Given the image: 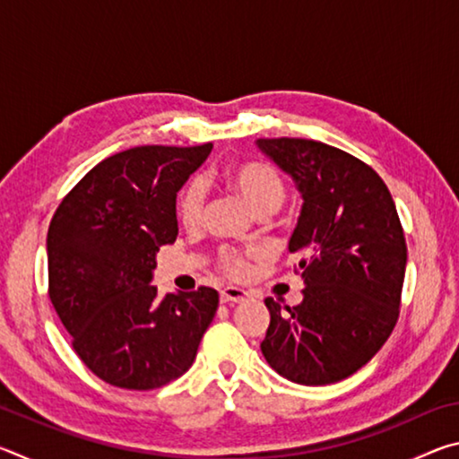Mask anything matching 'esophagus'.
<instances>
[{
    "instance_id": "esophagus-1",
    "label": "esophagus",
    "mask_w": 459,
    "mask_h": 459,
    "mask_svg": "<svg viewBox=\"0 0 459 459\" xmlns=\"http://www.w3.org/2000/svg\"><path fill=\"white\" fill-rule=\"evenodd\" d=\"M247 298L248 293L245 290H240V287H224V290H221L222 304H240V301H245Z\"/></svg>"
}]
</instances>
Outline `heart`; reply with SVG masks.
I'll list each match as a JSON object with an SVG mask.
<instances>
[{"mask_svg":"<svg viewBox=\"0 0 459 459\" xmlns=\"http://www.w3.org/2000/svg\"><path fill=\"white\" fill-rule=\"evenodd\" d=\"M224 180H227L230 188L243 198L245 204L251 208L255 214H273L285 202V186L281 182V178H279L273 168L261 164V161H247V164L230 166L227 172H224ZM204 186L198 180L190 182L182 190L180 200H178V219H180L186 229L198 227L202 214H204ZM221 263L222 269L232 277L245 275L248 269V261L245 255L235 251L222 253Z\"/></svg>","mask_w":459,"mask_h":459,"instance_id":"b5f03b06","label":"heart"}]
</instances>
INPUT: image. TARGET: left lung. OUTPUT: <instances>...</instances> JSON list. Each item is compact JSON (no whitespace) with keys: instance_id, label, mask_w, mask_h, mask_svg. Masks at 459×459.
Masks as SVG:
<instances>
[{"instance_id":"8db88e82","label":"left lung","mask_w":459,"mask_h":459,"mask_svg":"<svg viewBox=\"0 0 459 459\" xmlns=\"http://www.w3.org/2000/svg\"><path fill=\"white\" fill-rule=\"evenodd\" d=\"M301 196L290 253L301 255L304 299H265L261 352L298 385H332L375 356L397 324L407 245L386 184L364 161L312 139H257Z\"/></svg>"}]
</instances>
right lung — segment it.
Returning a JSON list of instances; mask_svg holds the SVG:
<instances>
[{
	"label": "right lung",
	"instance_id": "add662e5",
	"mask_svg": "<svg viewBox=\"0 0 459 459\" xmlns=\"http://www.w3.org/2000/svg\"><path fill=\"white\" fill-rule=\"evenodd\" d=\"M212 143L142 145L97 164L54 212L48 293L81 360L105 383L150 391L182 377L219 307L212 287L158 298L155 253L178 237L176 194Z\"/></svg>",
	"mask_w": 459,
	"mask_h": 459
}]
</instances>
